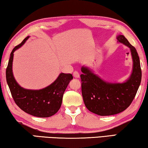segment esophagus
Returning a JSON list of instances; mask_svg holds the SVG:
<instances>
[{
  "instance_id": "obj_1",
  "label": "esophagus",
  "mask_w": 148,
  "mask_h": 148,
  "mask_svg": "<svg viewBox=\"0 0 148 148\" xmlns=\"http://www.w3.org/2000/svg\"><path fill=\"white\" fill-rule=\"evenodd\" d=\"M73 77L75 78H79V74L77 71H74L73 72Z\"/></svg>"
}]
</instances>
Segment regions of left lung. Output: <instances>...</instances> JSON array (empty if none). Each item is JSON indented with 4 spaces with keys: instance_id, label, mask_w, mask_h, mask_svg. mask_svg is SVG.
<instances>
[{
    "instance_id": "8db88e82",
    "label": "left lung",
    "mask_w": 148,
    "mask_h": 148,
    "mask_svg": "<svg viewBox=\"0 0 148 148\" xmlns=\"http://www.w3.org/2000/svg\"><path fill=\"white\" fill-rule=\"evenodd\" d=\"M117 39L130 49L132 57V73L125 82H107L89 67H81L83 101L87 110L101 116L117 114L125 110L134 100L142 80L140 58L136 48L123 35H118Z\"/></svg>"
}]
</instances>
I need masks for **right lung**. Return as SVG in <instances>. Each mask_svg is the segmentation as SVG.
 <instances>
[{
    "instance_id": "add662e5",
    "label": "right lung",
    "mask_w": 148,
    "mask_h": 148,
    "mask_svg": "<svg viewBox=\"0 0 148 148\" xmlns=\"http://www.w3.org/2000/svg\"><path fill=\"white\" fill-rule=\"evenodd\" d=\"M29 36L12 49L6 70V78L12 97L15 103L25 112L38 117H49L55 115L61 108L63 96L70 81L71 74L60 73L53 83L39 90L27 89L21 87L12 73L14 52L22 47Z\"/></svg>"
}]
</instances>
